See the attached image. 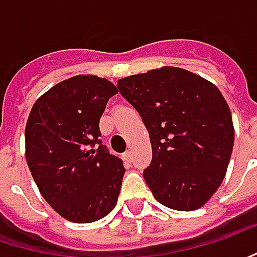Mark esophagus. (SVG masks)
I'll return each mask as SVG.
<instances>
[{"instance_id": "1", "label": "esophagus", "mask_w": 257, "mask_h": 257, "mask_svg": "<svg viewBox=\"0 0 257 257\" xmlns=\"http://www.w3.org/2000/svg\"><path fill=\"white\" fill-rule=\"evenodd\" d=\"M122 159L128 164V162H132V152L130 151H125L124 154H122Z\"/></svg>"}]
</instances>
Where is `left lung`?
Listing matches in <instances>:
<instances>
[{
  "label": "left lung",
  "instance_id": "8db88e82",
  "mask_svg": "<svg viewBox=\"0 0 257 257\" xmlns=\"http://www.w3.org/2000/svg\"><path fill=\"white\" fill-rule=\"evenodd\" d=\"M117 87L149 133L152 162L143 177L156 200L175 211L202 208L221 186L234 146L219 89L168 65L119 79Z\"/></svg>",
  "mask_w": 257,
  "mask_h": 257
}]
</instances>
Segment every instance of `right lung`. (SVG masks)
<instances>
[{
  "instance_id": "1",
  "label": "right lung",
  "mask_w": 257,
  "mask_h": 257,
  "mask_svg": "<svg viewBox=\"0 0 257 257\" xmlns=\"http://www.w3.org/2000/svg\"><path fill=\"white\" fill-rule=\"evenodd\" d=\"M106 79L79 74L60 82L33 103L26 122V162L49 206L87 224L117 205L122 161L101 143L99 119L117 93Z\"/></svg>"
}]
</instances>
